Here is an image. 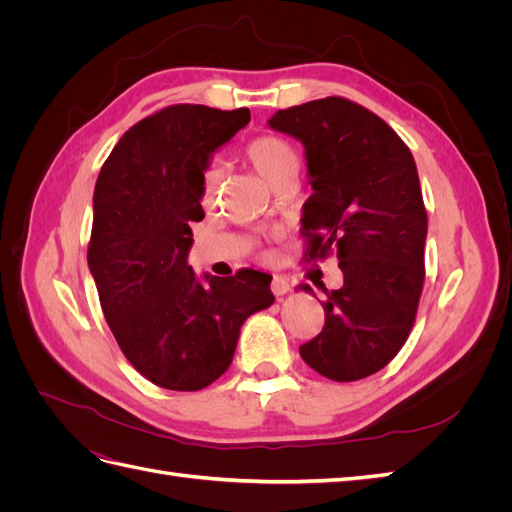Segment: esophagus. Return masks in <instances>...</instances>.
<instances>
[{"label":"esophagus","mask_w":512,"mask_h":512,"mask_svg":"<svg viewBox=\"0 0 512 512\" xmlns=\"http://www.w3.org/2000/svg\"><path fill=\"white\" fill-rule=\"evenodd\" d=\"M290 288H292V284H290L288 277H284V275H275V277H273L271 290H273L275 297H282V294H286Z\"/></svg>","instance_id":"34e87169"}]
</instances>
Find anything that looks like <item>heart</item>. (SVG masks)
<instances>
[{
    "mask_svg": "<svg viewBox=\"0 0 512 512\" xmlns=\"http://www.w3.org/2000/svg\"><path fill=\"white\" fill-rule=\"evenodd\" d=\"M245 160L252 164L256 173L265 179L271 188H277L286 179H297L299 173V153L290 141L277 134L254 136L243 147ZM222 166L209 162L200 173V200L203 205H213L222 190Z\"/></svg>",
    "mask_w": 512,
    "mask_h": 512,
    "instance_id": "1",
    "label": "heart"
}]
</instances>
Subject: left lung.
I'll use <instances>...</instances> for the list:
<instances>
[{
    "label": "left lung",
    "mask_w": 512,
    "mask_h": 512,
    "mask_svg": "<svg viewBox=\"0 0 512 512\" xmlns=\"http://www.w3.org/2000/svg\"><path fill=\"white\" fill-rule=\"evenodd\" d=\"M269 126L305 145L314 194L303 205V260L335 254L344 273L339 290L320 284L324 327L299 354L329 380L367 378L406 344L425 284L414 158L389 123L339 96L284 108Z\"/></svg>",
    "instance_id": "1"
}]
</instances>
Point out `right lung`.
I'll use <instances>...</instances> for the list:
<instances>
[{
    "label": "right lung",
    "mask_w": 512,
    "mask_h": 512,
    "mask_svg": "<svg viewBox=\"0 0 512 512\" xmlns=\"http://www.w3.org/2000/svg\"><path fill=\"white\" fill-rule=\"evenodd\" d=\"M250 121L247 108L173 104L123 134L94 190L87 262L104 318L138 374L200 391L232 363L241 324L273 303L271 277L239 269L196 282L188 267L200 173Z\"/></svg>",
    "instance_id": "1"
}]
</instances>
